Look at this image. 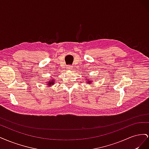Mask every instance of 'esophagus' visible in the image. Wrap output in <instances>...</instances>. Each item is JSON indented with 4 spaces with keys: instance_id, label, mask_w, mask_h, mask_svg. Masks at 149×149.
<instances>
[{
    "instance_id": "34e87169",
    "label": "esophagus",
    "mask_w": 149,
    "mask_h": 149,
    "mask_svg": "<svg viewBox=\"0 0 149 149\" xmlns=\"http://www.w3.org/2000/svg\"><path fill=\"white\" fill-rule=\"evenodd\" d=\"M67 69L69 70H71L72 69H73V67H72V66H70H70H67Z\"/></svg>"
}]
</instances>
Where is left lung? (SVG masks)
Segmentation results:
<instances>
[{
	"label": "left lung",
	"mask_w": 149,
	"mask_h": 149,
	"mask_svg": "<svg viewBox=\"0 0 149 149\" xmlns=\"http://www.w3.org/2000/svg\"><path fill=\"white\" fill-rule=\"evenodd\" d=\"M92 83H93L92 79H86V84H93Z\"/></svg>",
	"instance_id": "8db88e82"
}]
</instances>
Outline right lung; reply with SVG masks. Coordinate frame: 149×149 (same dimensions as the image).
<instances>
[{
    "instance_id": "1",
    "label": "right lung",
    "mask_w": 149,
    "mask_h": 149,
    "mask_svg": "<svg viewBox=\"0 0 149 149\" xmlns=\"http://www.w3.org/2000/svg\"><path fill=\"white\" fill-rule=\"evenodd\" d=\"M55 79H54V78H51V79H49L48 81L46 82V83H47V85L49 87V86H52L54 85V84H55Z\"/></svg>"
}]
</instances>
